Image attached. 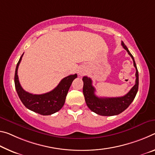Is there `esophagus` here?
I'll use <instances>...</instances> for the list:
<instances>
[{"instance_id":"esophagus-1","label":"esophagus","mask_w":155,"mask_h":155,"mask_svg":"<svg viewBox=\"0 0 155 155\" xmlns=\"http://www.w3.org/2000/svg\"><path fill=\"white\" fill-rule=\"evenodd\" d=\"M85 70H84V69H81V70H79V72H78V74H79L80 75H83V74H85Z\"/></svg>"}]
</instances>
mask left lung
<instances>
[{
    "mask_svg": "<svg viewBox=\"0 0 155 155\" xmlns=\"http://www.w3.org/2000/svg\"><path fill=\"white\" fill-rule=\"evenodd\" d=\"M121 45L123 48L127 51L128 54L131 56L132 61H133L134 66L136 69L135 84L126 95L120 97L112 98L98 97L95 95V88L92 85V79L87 77H83V92L85 97V103H86L87 107L92 112H95L97 114L101 115V116H114V115L119 114L120 113L124 112L133 101L136 97L137 91H138L139 73L134 57L123 41H121Z\"/></svg>",
    "mask_w": 155,
    "mask_h": 155,
    "instance_id": "obj_1",
    "label": "left lung"
}]
</instances>
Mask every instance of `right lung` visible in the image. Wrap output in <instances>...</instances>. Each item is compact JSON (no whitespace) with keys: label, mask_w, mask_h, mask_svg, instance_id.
<instances>
[{"label":"right lung","mask_w":155,"mask_h":155,"mask_svg":"<svg viewBox=\"0 0 155 155\" xmlns=\"http://www.w3.org/2000/svg\"><path fill=\"white\" fill-rule=\"evenodd\" d=\"M23 54L17 63L14 76L16 90L22 103L28 109L41 115H50L58 112L64 105L68 90L77 74H71L63 78L57 86L50 92L42 94H31L23 89L18 80V68Z\"/></svg>","instance_id":"1"}]
</instances>
